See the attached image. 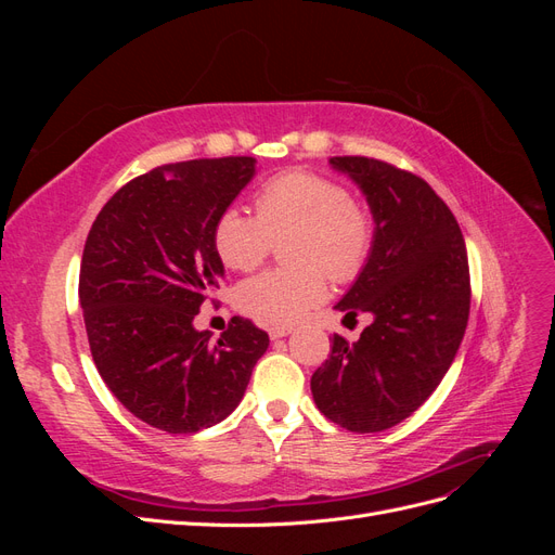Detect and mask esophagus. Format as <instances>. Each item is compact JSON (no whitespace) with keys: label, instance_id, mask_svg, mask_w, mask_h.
<instances>
[{"label":"esophagus","instance_id":"esophagus-1","mask_svg":"<svg viewBox=\"0 0 555 555\" xmlns=\"http://www.w3.org/2000/svg\"><path fill=\"white\" fill-rule=\"evenodd\" d=\"M292 331H294L292 326H271L268 328V335H271V340H280V338H287Z\"/></svg>","mask_w":555,"mask_h":555}]
</instances>
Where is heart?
Segmentation results:
<instances>
[{"mask_svg": "<svg viewBox=\"0 0 555 555\" xmlns=\"http://www.w3.org/2000/svg\"><path fill=\"white\" fill-rule=\"evenodd\" d=\"M257 215L229 206L217 215L212 247L231 271L257 268L275 241L294 263L271 268L238 284L236 306L266 324H294L328 294V278L354 280L373 251L375 227L363 204L338 180L287 171L266 180Z\"/></svg>", "mask_w": 555, "mask_h": 555, "instance_id": "obj_1", "label": "heart"}]
</instances>
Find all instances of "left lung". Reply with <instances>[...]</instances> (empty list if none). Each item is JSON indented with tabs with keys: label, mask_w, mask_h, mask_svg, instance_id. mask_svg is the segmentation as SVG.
<instances>
[{
	"label": "left lung",
	"mask_w": 555,
	"mask_h": 555,
	"mask_svg": "<svg viewBox=\"0 0 555 555\" xmlns=\"http://www.w3.org/2000/svg\"><path fill=\"white\" fill-rule=\"evenodd\" d=\"M359 184L375 220L367 263L335 310L371 312L357 343L333 335L310 389L319 412L351 433L386 430L438 389L469 314L467 249L430 184L371 157H331Z\"/></svg>",
	"instance_id": "8db88e82"
}]
</instances>
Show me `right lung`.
Segmentation results:
<instances>
[{"instance_id": "1", "label": "right lung", "mask_w": 555, "mask_h": 555, "mask_svg": "<svg viewBox=\"0 0 555 555\" xmlns=\"http://www.w3.org/2000/svg\"><path fill=\"white\" fill-rule=\"evenodd\" d=\"M255 173V157L157 166L117 190L88 233L78 296L92 359L147 426L188 435L220 424L268 349V333L243 317L217 343L194 328L224 278L215 220Z\"/></svg>"}]
</instances>
